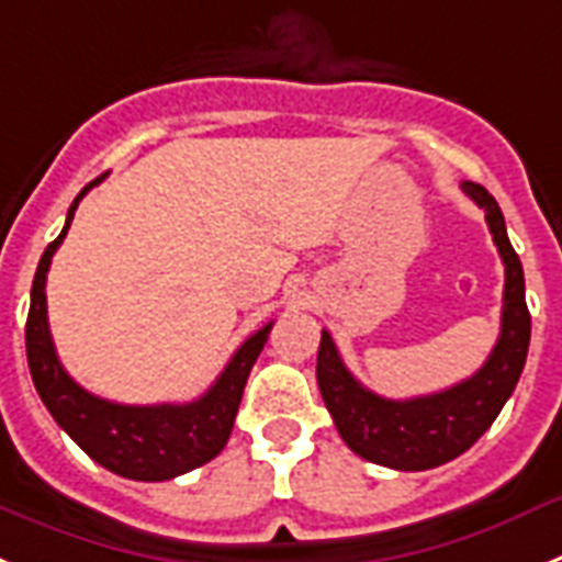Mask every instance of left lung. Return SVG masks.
<instances>
[{"mask_svg": "<svg viewBox=\"0 0 562 562\" xmlns=\"http://www.w3.org/2000/svg\"><path fill=\"white\" fill-rule=\"evenodd\" d=\"M461 189L486 212L492 240L506 268L501 336L484 368L441 393L396 402L356 382L330 334L322 330L316 382L325 407L356 456L390 470H432L470 450L504 409L529 353L531 316L526 308L524 266L509 243L504 214L484 187L463 180Z\"/></svg>", "mask_w": 562, "mask_h": 562, "instance_id": "8db88e82", "label": "left lung"}]
</instances>
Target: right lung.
<instances>
[{
  "instance_id": "1",
  "label": "right lung",
  "mask_w": 562,
  "mask_h": 562,
  "mask_svg": "<svg viewBox=\"0 0 562 562\" xmlns=\"http://www.w3.org/2000/svg\"><path fill=\"white\" fill-rule=\"evenodd\" d=\"M95 183L99 180H92L90 187L78 192L67 212L65 228L38 260L31 291V314L24 325L27 364H31L36 393L50 409V416L92 461L115 475L133 477V481H169V477L198 470L214 456H221L232 436L234 416L240 407L248 373H251L262 345L268 341L274 322H268L266 328L248 336L237 348V353L228 359L217 382L194 402L115 404L92 396L81 384L72 382L58 362L50 325H47L45 282L53 254L67 237L78 200L85 198Z\"/></svg>"
}]
</instances>
